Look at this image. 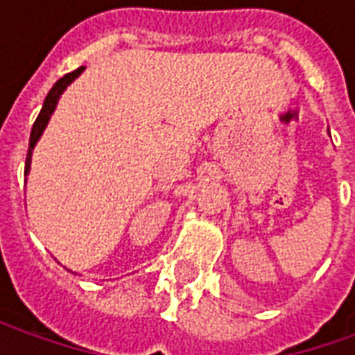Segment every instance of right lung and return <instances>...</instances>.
Listing matches in <instances>:
<instances>
[{
	"mask_svg": "<svg viewBox=\"0 0 355 355\" xmlns=\"http://www.w3.org/2000/svg\"><path fill=\"white\" fill-rule=\"evenodd\" d=\"M85 70V66H81L78 70H73V72L66 73L64 78H60V80L53 85L47 96H45V101H43V108L40 112V116L35 119L34 127H32V132H30V146H28V155H26V165H24V175L28 177V173H30V165H32V154H34V148L37 144V140L42 139L43 131H45V127L49 123L51 116H53V112L57 108L58 101H60V94L64 93L68 85L76 81V78H80L81 73Z\"/></svg>",
	"mask_w": 355,
	"mask_h": 355,
	"instance_id": "right-lung-1",
	"label": "right lung"
}]
</instances>
